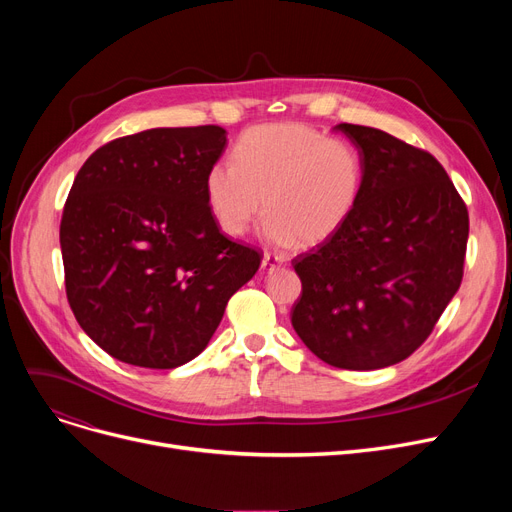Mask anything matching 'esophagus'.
<instances>
[{
  "mask_svg": "<svg viewBox=\"0 0 512 512\" xmlns=\"http://www.w3.org/2000/svg\"><path fill=\"white\" fill-rule=\"evenodd\" d=\"M278 267H282V259L278 255H270V253L263 255V259H261V270L263 272H276Z\"/></svg>",
  "mask_w": 512,
  "mask_h": 512,
  "instance_id": "34e87169",
  "label": "esophagus"
}]
</instances>
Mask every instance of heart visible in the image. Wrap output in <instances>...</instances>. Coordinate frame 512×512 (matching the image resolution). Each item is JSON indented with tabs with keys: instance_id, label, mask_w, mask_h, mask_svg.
Here are the masks:
<instances>
[{
	"instance_id": "obj_1",
	"label": "heart",
	"mask_w": 512,
	"mask_h": 512,
	"mask_svg": "<svg viewBox=\"0 0 512 512\" xmlns=\"http://www.w3.org/2000/svg\"><path fill=\"white\" fill-rule=\"evenodd\" d=\"M363 193V161L346 141L307 124L253 126L234 145L232 161H215L205 201L215 224L245 236L263 211V236L276 247H317L334 238Z\"/></svg>"
}]
</instances>
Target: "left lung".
Listing matches in <instances>:
<instances>
[{
  "label": "left lung",
  "instance_id": "left-lung-1",
  "mask_svg": "<svg viewBox=\"0 0 512 512\" xmlns=\"http://www.w3.org/2000/svg\"><path fill=\"white\" fill-rule=\"evenodd\" d=\"M363 161L346 226L292 261V328L328 365L382 369L413 355L463 280L467 205L440 161L392 134L338 124Z\"/></svg>",
  "mask_w": 512,
  "mask_h": 512
}]
</instances>
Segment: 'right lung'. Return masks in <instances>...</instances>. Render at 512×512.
<instances>
[{
    "label": "right lung",
    "mask_w": 512,
    "mask_h": 512,
    "mask_svg": "<svg viewBox=\"0 0 512 512\" xmlns=\"http://www.w3.org/2000/svg\"><path fill=\"white\" fill-rule=\"evenodd\" d=\"M222 126L151 128L99 147L64 205L60 247L78 326L114 359L174 369L218 330L261 255L224 236L205 201Z\"/></svg>",
    "instance_id": "right-lung-1"
}]
</instances>
